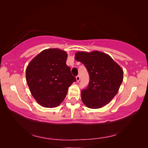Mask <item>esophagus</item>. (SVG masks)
I'll return each instance as SVG.
<instances>
[{
	"instance_id": "34e87169",
	"label": "esophagus",
	"mask_w": 148,
	"mask_h": 148,
	"mask_svg": "<svg viewBox=\"0 0 148 148\" xmlns=\"http://www.w3.org/2000/svg\"><path fill=\"white\" fill-rule=\"evenodd\" d=\"M79 80H80V77L79 75L77 76L76 77V81H77V82H79Z\"/></svg>"
}]
</instances>
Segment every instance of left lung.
I'll use <instances>...</instances> for the list:
<instances>
[{
    "label": "left lung",
    "instance_id": "obj_1",
    "mask_svg": "<svg viewBox=\"0 0 148 148\" xmlns=\"http://www.w3.org/2000/svg\"><path fill=\"white\" fill-rule=\"evenodd\" d=\"M75 59L88 70L90 83L81 98L87 107L100 108L110 103L123 80V70L108 54L100 51L77 52Z\"/></svg>",
    "mask_w": 148,
    "mask_h": 148
}]
</instances>
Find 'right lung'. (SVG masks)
Returning <instances> with one entry per match:
<instances>
[{
  "mask_svg": "<svg viewBox=\"0 0 148 148\" xmlns=\"http://www.w3.org/2000/svg\"><path fill=\"white\" fill-rule=\"evenodd\" d=\"M67 53L48 48L36 55L26 68V82L34 98L40 106L55 108L61 104L68 88L76 79L66 64Z\"/></svg>",
  "mask_w": 148,
  "mask_h": 148,
  "instance_id": "right-lung-1",
  "label": "right lung"
}]
</instances>
